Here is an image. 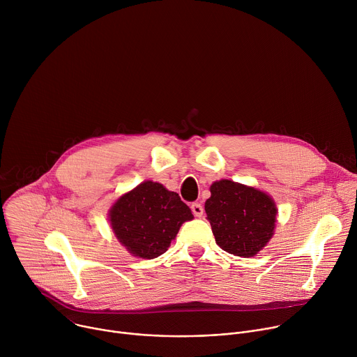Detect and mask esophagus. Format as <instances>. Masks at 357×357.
<instances>
[{
	"label": "esophagus",
	"mask_w": 357,
	"mask_h": 357,
	"mask_svg": "<svg viewBox=\"0 0 357 357\" xmlns=\"http://www.w3.org/2000/svg\"><path fill=\"white\" fill-rule=\"evenodd\" d=\"M190 209H192V213H193L196 218H202V216H203V206L200 205V203H197V202L192 203Z\"/></svg>",
	"instance_id": "obj_1"
}]
</instances>
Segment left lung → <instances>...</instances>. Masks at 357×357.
Masks as SVG:
<instances>
[{
	"mask_svg": "<svg viewBox=\"0 0 357 357\" xmlns=\"http://www.w3.org/2000/svg\"><path fill=\"white\" fill-rule=\"evenodd\" d=\"M205 211L218 245L244 259L267 245L278 212L270 195L230 179L212 183Z\"/></svg>",
	"mask_w": 357,
	"mask_h": 357,
	"instance_id": "left-lung-1",
	"label": "left lung"
}]
</instances>
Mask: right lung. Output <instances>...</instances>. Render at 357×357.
I'll return each mask as SVG.
<instances>
[{
  "mask_svg": "<svg viewBox=\"0 0 357 357\" xmlns=\"http://www.w3.org/2000/svg\"><path fill=\"white\" fill-rule=\"evenodd\" d=\"M192 219L190 209L176 192L152 181L120 196L109 212L117 240L132 256L146 260L164 254L182 223Z\"/></svg>",
  "mask_w": 357,
  "mask_h": 357,
  "instance_id": "1",
  "label": "right lung"
}]
</instances>
